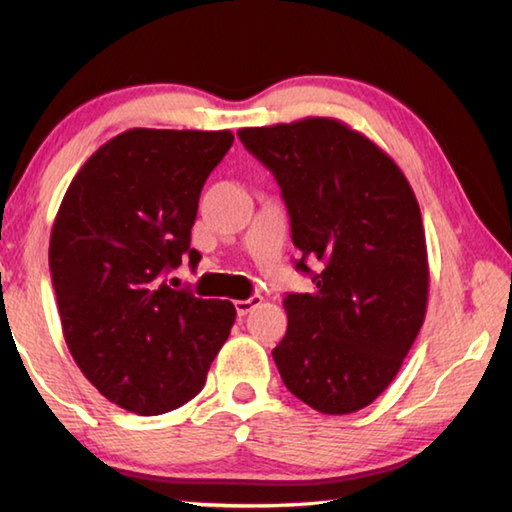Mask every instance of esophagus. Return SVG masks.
<instances>
[{
	"label": "esophagus",
	"mask_w": 512,
	"mask_h": 512,
	"mask_svg": "<svg viewBox=\"0 0 512 512\" xmlns=\"http://www.w3.org/2000/svg\"><path fill=\"white\" fill-rule=\"evenodd\" d=\"M262 296H250L248 300H237L235 302V307H237V314L239 316H246V314H250V311H253L255 307H259L262 305Z\"/></svg>",
	"instance_id": "esophagus-1"
}]
</instances>
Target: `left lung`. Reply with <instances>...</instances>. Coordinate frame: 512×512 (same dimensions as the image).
<instances>
[{"mask_svg": "<svg viewBox=\"0 0 512 512\" xmlns=\"http://www.w3.org/2000/svg\"><path fill=\"white\" fill-rule=\"evenodd\" d=\"M277 178L314 293L284 298L273 359L284 386L327 415L363 409L402 368L427 314L429 259L418 198L386 151L334 117L241 128Z\"/></svg>", "mask_w": 512, "mask_h": 512, "instance_id": "1", "label": "left lung"}]
</instances>
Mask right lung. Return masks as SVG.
I'll list each match as a JSON object with an SVG mask.
<instances>
[{
    "label": "right lung",
    "instance_id": "obj_1",
    "mask_svg": "<svg viewBox=\"0 0 512 512\" xmlns=\"http://www.w3.org/2000/svg\"><path fill=\"white\" fill-rule=\"evenodd\" d=\"M230 131L131 128L99 146L58 207L49 241L60 325L90 384L121 409L160 415L201 393L235 325L230 300L176 291L164 273L192 244L198 198Z\"/></svg>",
    "mask_w": 512,
    "mask_h": 512
}]
</instances>
